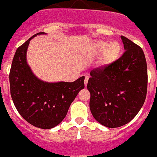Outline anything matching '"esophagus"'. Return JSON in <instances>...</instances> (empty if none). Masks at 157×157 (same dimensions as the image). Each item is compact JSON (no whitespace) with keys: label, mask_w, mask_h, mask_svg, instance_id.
<instances>
[{"label":"esophagus","mask_w":157,"mask_h":157,"mask_svg":"<svg viewBox=\"0 0 157 157\" xmlns=\"http://www.w3.org/2000/svg\"><path fill=\"white\" fill-rule=\"evenodd\" d=\"M89 76H86V77H85L84 83H85V86H86H86H87V84H88V81H89Z\"/></svg>","instance_id":"obj_1"}]
</instances>
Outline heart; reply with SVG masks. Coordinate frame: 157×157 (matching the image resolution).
I'll return each mask as SVG.
<instances>
[{
  "instance_id": "1",
  "label": "heart",
  "mask_w": 157,
  "mask_h": 157,
  "mask_svg": "<svg viewBox=\"0 0 157 157\" xmlns=\"http://www.w3.org/2000/svg\"><path fill=\"white\" fill-rule=\"evenodd\" d=\"M95 46L98 52L104 50L100 59V63L103 66H106L115 62L121 52L120 44L116 41L107 43L105 41H97Z\"/></svg>"
}]
</instances>
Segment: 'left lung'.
Here are the masks:
<instances>
[{
  "label": "left lung",
  "mask_w": 157,
  "mask_h": 157,
  "mask_svg": "<svg viewBox=\"0 0 157 157\" xmlns=\"http://www.w3.org/2000/svg\"><path fill=\"white\" fill-rule=\"evenodd\" d=\"M125 52L116 62L90 72L87 89L95 120L109 128L127 124L143 106L147 92V65L143 51L121 36Z\"/></svg>",
  "instance_id": "1"
}]
</instances>
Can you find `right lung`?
Here are the masks:
<instances>
[{"label":"right lung","mask_w":157,"mask_h":157,"mask_svg":"<svg viewBox=\"0 0 157 157\" xmlns=\"http://www.w3.org/2000/svg\"><path fill=\"white\" fill-rule=\"evenodd\" d=\"M33 35L17 49L10 68V95L21 116L30 124L44 129H52L66 116L70 105L80 90L85 78L72 82H48L38 78L27 62V50Z\"/></svg>","instance_id":"right-lung-1"}]
</instances>
